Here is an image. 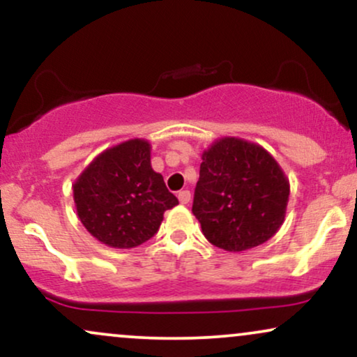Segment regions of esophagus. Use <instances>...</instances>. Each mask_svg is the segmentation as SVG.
Here are the masks:
<instances>
[{
  "mask_svg": "<svg viewBox=\"0 0 357 357\" xmlns=\"http://www.w3.org/2000/svg\"><path fill=\"white\" fill-rule=\"evenodd\" d=\"M178 199H179V203H181V204H188V203H190V199H191V192L188 190L179 191L178 192Z\"/></svg>",
  "mask_w": 357,
  "mask_h": 357,
  "instance_id": "obj_1",
  "label": "esophagus"
}]
</instances>
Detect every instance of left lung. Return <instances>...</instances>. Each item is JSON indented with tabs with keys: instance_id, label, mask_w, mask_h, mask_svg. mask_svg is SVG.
Segmentation results:
<instances>
[{
	"instance_id": "8db88e82",
	"label": "left lung",
	"mask_w": 357,
	"mask_h": 357,
	"mask_svg": "<svg viewBox=\"0 0 357 357\" xmlns=\"http://www.w3.org/2000/svg\"><path fill=\"white\" fill-rule=\"evenodd\" d=\"M192 215L203 235L227 252H245L272 238L285 220L289 179L255 142L221 137L203 151Z\"/></svg>"
}]
</instances>
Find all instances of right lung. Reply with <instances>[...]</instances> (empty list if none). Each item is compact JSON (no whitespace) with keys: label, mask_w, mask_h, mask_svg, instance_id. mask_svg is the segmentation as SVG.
Listing matches in <instances>:
<instances>
[{"label":"right lung","mask_w":357,"mask_h":357,"mask_svg":"<svg viewBox=\"0 0 357 357\" xmlns=\"http://www.w3.org/2000/svg\"><path fill=\"white\" fill-rule=\"evenodd\" d=\"M72 188L82 225L112 248H134L153 238L165 211L179 203L151 166L146 139H129L105 149Z\"/></svg>","instance_id":"1"}]
</instances>
